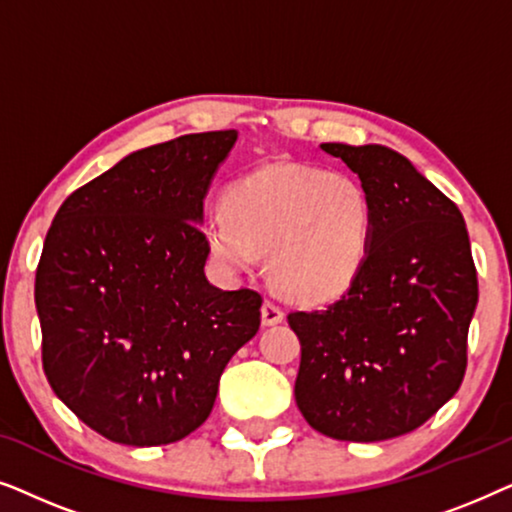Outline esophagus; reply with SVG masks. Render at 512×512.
Returning <instances> with one entry per match:
<instances>
[{
    "label": "esophagus",
    "instance_id": "1",
    "mask_svg": "<svg viewBox=\"0 0 512 512\" xmlns=\"http://www.w3.org/2000/svg\"><path fill=\"white\" fill-rule=\"evenodd\" d=\"M261 319H263V326H275L279 321H284V310L272 303V300H265L261 307Z\"/></svg>",
    "mask_w": 512,
    "mask_h": 512
}]
</instances>
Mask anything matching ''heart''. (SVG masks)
I'll use <instances>...</instances> for the list:
<instances>
[{"label":"heart","instance_id":"1","mask_svg":"<svg viewBox=\"0 0 512 512\" xmlns=\"http://www.w3.org/2000/svg\"><path fill=\"white\" fill-rule=\"evenodd\" d=\"M375 200L356 177L324 167L270 163L228 188L209 216L212 256L244 270L270 254V277L286 298L319 305L359 279L375 230Z\"/></svg>","mask_w":512,"mask_h":512}]
</instances>
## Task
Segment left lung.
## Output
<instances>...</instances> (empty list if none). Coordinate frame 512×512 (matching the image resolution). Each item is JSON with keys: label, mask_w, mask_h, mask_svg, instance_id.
I'll use <instances>...</instances> for the list:
<instances>
[{"label": "left lung", "mask_w": 512, "mask_h": 512, "mask_svg": "<svg viewBox=\"0 0 512 512\" xmlns=\"http://www.w3.org/2000/svg\"><path fill=\"white\" fill-rule=\"evenodd\" d=\"M375 200L361 275L326 310L291 312L300 340L296 403L307 424L349 443L415 431L457 394L478 272L459 207L380 144H321Z\"/></svg>", "instance_id": "left-lung-1"}]
</instances>
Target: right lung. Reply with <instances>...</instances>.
Masks as SVG:
<instances>
[{"instance_id":"right-lung-1","label":"right lung","mask_w":512,"mask_h":512,"mask_svg":"<svg viewBox=\"0 0 512 512\" xmlns=\"http://www.w3.org/2000/svg\"><path fill=\"white\" fill-rule=\"evenodd\" d=\"M235 139L198 132L130 153L76 188L48 228L34 282L44 373L114 443L193 433L261 326V293L205 277L202 200Z\"/></svg>"}]
</instances>
